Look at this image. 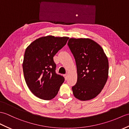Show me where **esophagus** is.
Wrapping results in <instances>:
<instances>
[{"label":"esophagus","mask_w":129,"mask_h":129,"mask_svg":"<svg viewBox=\"0 0 129 129\" xmlns=\"http://www.w3.org/2000/svg\"><path fill=\"white\" fill-rule=\"evenodd\" d=\"M64 76L65 77V80H67V79H68V75L67 74H65V75H64Z\"/></svg>","instance_id":"1"}]
</instances>
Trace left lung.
Listing matches in <instances>:
<instances>
[{
  "mask_svg": "<svg viewBox=\"0 0 129 129\" xmlns=\"http://www.w3.org/2000/svg\"><path fill=\"white\" fill-rule=\"evenodd\" d=\"M68 44L75 59L77 80L72 87L75 97L88 101L96 97L108 77L109 62L100 44L89 38H71Z\"/></svg>",
  "mask_w": 129,
  "mask_h": 129,
  "instance_id": "1",
  "label": "left lung"
}]
</instances>
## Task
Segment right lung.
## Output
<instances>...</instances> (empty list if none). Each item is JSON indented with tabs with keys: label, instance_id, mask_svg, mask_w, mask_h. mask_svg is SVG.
Returning a JSON list of instances; mask_svg holds the SVG:
<instances>
[{
	"label": "right lung",
	"instance_id": "add662e5",
	"mask_svg": "<svg viewBox=\"0 0 129 129\" xmlns=\"http://www.w3.org/2000/svg\"><path fill=\"white\" fill-rule=\"evenodd\" d=\"M69 38L43 36L32 42L26 49L22 63L24 77L29 90L38 98L52 100L64 82V77L55 73L53 57Z\"/></svg>",
	"mask_w": 129,
	"mask_h": 129
}]
</instances>
